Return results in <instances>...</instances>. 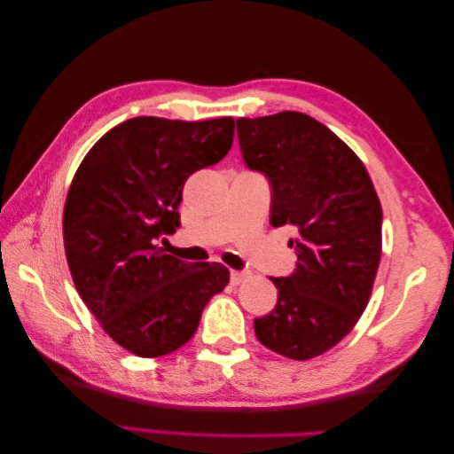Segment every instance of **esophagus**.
Masks as SVG:
<instances>
[{
  "mask_svg": "<svg viewBox=\"0 0 454 454\" xmlns=\"http://www.w3.org/2000/svg\"><path fill=\"white\" fill-rule=\"evenodd\" d=\"M247 276H249L247 271H231V284H233V286H239L241 281H243L245 278H247Z\"/></svg>",
  "mask_w": 454,
  "mask_h": 454,
  "instance_id": "34e87169",
  "label": "esophagus"
}]
</instances>
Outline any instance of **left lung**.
Listing matches in <instances>:
<instances>
[{
	"instance_id": "left-lung-1",
	"label": "left lung",
	"mask_w": 454,
	"mask_h": 454,
	"mask_svg": "<svg viewBox=\"0 0 454 454\" xmlns=\"http://www.w3.org/2000/svg\"><path fill=\"white\" fill-rule=\"evenodd\" d=\"M245 165L271 184V225L295 229L292 276L271 278L278 303L255 336L292 360L344 340L372 294L382 254V207L362 160L301 113L237 118Z\"/></svg>"
}]
</instances>
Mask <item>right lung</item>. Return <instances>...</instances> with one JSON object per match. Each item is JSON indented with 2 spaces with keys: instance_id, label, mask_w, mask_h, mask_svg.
Masks as SVG:
<instances>
[{
  "instance_id": "1",
  "label": "right lung",
  "mask_w": 454,
  "mask_h": 454,
  "mask_svg": "<svg viewBox=\"0 0 454 454\" xmlns=\"http://www.w3.org/2000/svg\"><path fill=\"white\" fill-rule=\"evenodd\" d=\"M231 116H137L108 130L78 167L64 207L66 259L102 330L140 358L187 344L207 301L229 284L221 263H187L160 241L181 227L183 184L233 145Z\"/></svg>"
}]
</instances>
